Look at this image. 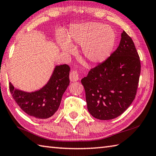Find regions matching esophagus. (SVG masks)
Masks as SVG:
<instances>
[{
    "instance_id": "esophagus-1",
    "label": "esophagus",
    "mask_w": 156,
    "mask_h": 156,
    "mask_svg": "<svg viewBox=\"0 0 156 156\" xmlns=\"http://www.w3.org/2000/svg\"><path fill=\"white\" fill-rule=\"evenodd\" d=\"M69 77H70V81H72V82L77 81L79 79V74H78V73L76 71V70H73V71L70 72Z\"/></svg>"
}]
</instances>
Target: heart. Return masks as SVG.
<instances>
[{
    "label": "heart",
    "instance_id": "heart-1",
    "mask_svg": "<svg viewBox=\"0 0 156 156\" xmlns=\"http://www.w3.org/2000/svg\"><path fill=\"white\" fill-rule=\"evenodd\" d=\"M117 35L114 29L102 23L90 22L76 24L70 28L68 37H60L58 43L62 51L71 54L73 45L82 46L84 58L93 64L107 60L112 54L116 43Z\"/></svg>",
    "mask_w": 156,
    "mask_h": 156
}]
</instances>
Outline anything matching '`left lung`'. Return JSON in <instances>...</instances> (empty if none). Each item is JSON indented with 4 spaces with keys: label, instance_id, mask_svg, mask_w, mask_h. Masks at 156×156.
<instances>
[{
    "label": "left lung",
    "instance_id": "left-lung-1",
    "mask_svg": "<svg viewBox=\"0 0 156 156\" xmlns=\"http://www.w3.org/2000/svg\"><path fill=\"white\" fill-rule=\"evenodd\" d=\"M111 56L81 79L87 110L95 118L108 120L122 115L133 102L140 62L133 41L125 31Z\"/></svg>",
    "mask_w": 156,
    "mask_h": 156
}]
</instances>
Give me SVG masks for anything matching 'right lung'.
<instances>
[{"mask_svg": "<svg viewBox=\"0 0 156 156\" xmlns=\"http://www.w3.org/2000/svg\"><path fill=\"white\" fill-rule=\"evenodd\" d=\"M69 71L67 64L55 66L48 83L31 92L16 89L10 82L11 96L28 115L37 119H48L54 115L60 107L62 97L70 83Z\"/></svg>", "mask_w": 156, "mask_h": 156, "instance_id": "obj_1", "label": "right lung"}]
</instances>
